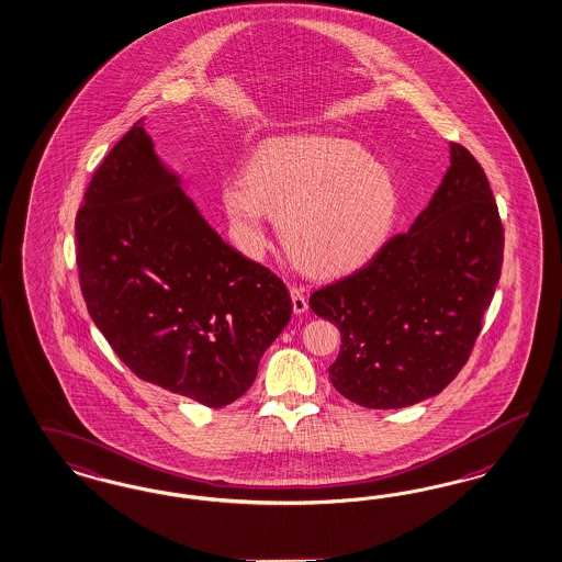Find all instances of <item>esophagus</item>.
<instances>
[{"mask_svg":"<svg viewBox=\"0 0 562 562\" xmlns=\"http://www.w3.org/2000/svg\"><path fill=\"white\" fill-rule=\"evenodd\" d=\"M292 296V310L296 315H301V313H305L307 307H310V301H307V294H305V289H301V286H292L291 289Z\"/></svg>","mask_w":562,"mask_h":562,"instance_id":"34e87169","label":"esophagus"}]
</instances>
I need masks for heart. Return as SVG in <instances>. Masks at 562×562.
<instances>
[{"instance_id":"obj_1","label":"heart","mask_w":562,"mask_h":562,"mask_svg":"<svg viewBox=\"0 0 562 562\" xmlns=\"http://www.w3.org/2000/svg\"><path fill=\"white\" fill-rule=\"evenodd\" d=\"M224 205L249 251L266 247L273 213L296 261L334 276L382 247L398 210V187L386 164L359 143L303 136L255 155L249 176L226 182Z\"/></svg>"}]
</instances>
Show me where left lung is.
Segmentation results:
<instances>
[{
	"instance_id": "obj_1",
	"label": "left lung",
	"mask_w": 562,
	"mask_h": 562,
	"mask_svg": "<svg viewBox=\"0 0 562 562\" xmlns=\"http://www.w3.org/2000/svg\"><path fill=\"white\" fill-rule=\"evenodd\" d=\"M504 228L477 159L450 143V168L407 233L361 270L313 292L336 324L334 387L368 408L411 407L445 390L482 331L503 270Z\"/></svg>"
}]
</instances>
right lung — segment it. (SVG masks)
<instances>
[{
    "label": "right lung",
    "mask_w": 562,
    "mask_h": 562,
    "mask_svg": "<svg viewBox=\"0 0 562 562\" xmlns=\"http://www.w3.org/2000/svg\"><path fill=\"white\" fill-rule=\"evenodd\" d=\"M75 231L87 310L126 368L212 408L251 387L291 294L203 220L143 120L95 170Z\"/></svg>",
    "instance_id": "right-lung-1"
}]
</instances>
